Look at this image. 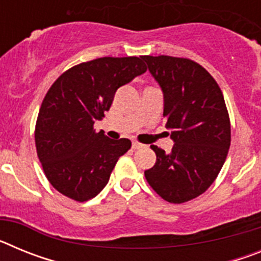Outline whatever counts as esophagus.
I'll use <instances>...</instances> for the list:
<instances>
[{
	"label": "esophagus",
	"instance_id": "obj_1",
	"mask_svg": "<svg viewBox=\"0 0 261 261\" xmlns=\"http://www.w3.org/2000/svg\"><path fill=\"white\" fill-rule=\"evenodd\" d=\"M132 147L135 149V150H138V149H142V147H145V145L140 144V142H137V141H133L132 142Z\"/></svg>",
	"mask_w": 261,
	"mask_h": 261
}]
</instances>
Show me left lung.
<instances>
[{"label": "left lung", "instance_id": "8db88e82", "mask_svg": "<svg viewBox=\"0 0 261 261\" xmlns=\"http://www.w3.org/2000/svg\"><path fill=\"white\" fill-rule=\"evenodd\" d=\"M163 91V116L172 150L151 145L156 162L145 171L147 183L163 200L181 204L216 180L231 141L229 112L213 77L190 59L142 56Z\"/></svg>", "mask_w": 261, "mask_h": 261}]
</instances>
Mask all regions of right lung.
I'll use <instances>...</instances> for the list:
<instances>
[{"label":"right lung","mask_w":261,"mask_h":261,"mask_svg":"<svg viewBox=\"0 0 261 261\" xmlns=\"http://www.w3.org/2000/svg\"><path fill=\"white\" fill-rule=\"evenodd\" d=\"M145 71L140 57H100L68 69L53 82L39 111L35 145L55 190L84 202L105 188L132 142L95 132L94 123L105 117L116 90Z\"/></svg>","instance_id":"1"}]
</instances>
